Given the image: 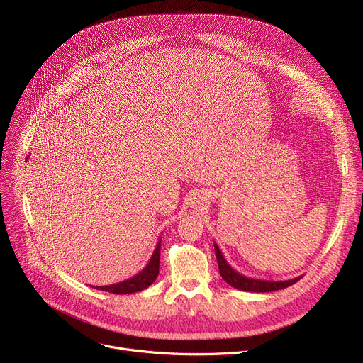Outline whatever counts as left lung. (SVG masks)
<instances>
[{
	"instance_id": "1",
	"label": "left lung",
	"mask_w": 363,
	"mask_h": 363,
	"mask_svg": "<svg viewBox=\"0 0 363 363\" xmlns=\"http://www.w3.org/2000/svg\"><path fill=\"white\" fill-rule=\"evenodd\" d=\"M215 255L219 266V274L223 278L225 282H228L231 287L242 291H252V293H269V291H277L287 289L290 285L296 284L301 277H296L291 279H285V281H266V279H257V278H250L245 277L240 272H237L230 263L226 262L225 256L222 255L219 245L215 242Z\"/></svg>"
}]
</instances>
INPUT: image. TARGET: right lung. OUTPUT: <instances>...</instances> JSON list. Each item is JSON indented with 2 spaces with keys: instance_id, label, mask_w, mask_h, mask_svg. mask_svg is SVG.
Masks as SVG:
<instances>
[{
  "instance_id": "add662e5",
  "label": "right lung",
  "mask_w": 363,
  "mask_h": 363,
  "mask_svg": "<svg viewBox=\"0 0 363 363\" xmlns=\"http://www.w3.org/2000/svg\"><path fill=\"white\" fill-rule=\"evenodd\" d=\"M28 159V157H26ZM160 242L162 238H159L155 252H152V256L150 262L147 263L145 268L138 272L137 275H133L129 279H125L118 284H111V285H104V287H94L101 291H108L113 294H130V293H137L148 289L150 285L156 281L159 275V264H160Z\"/></svg>"
}]
</instances>
